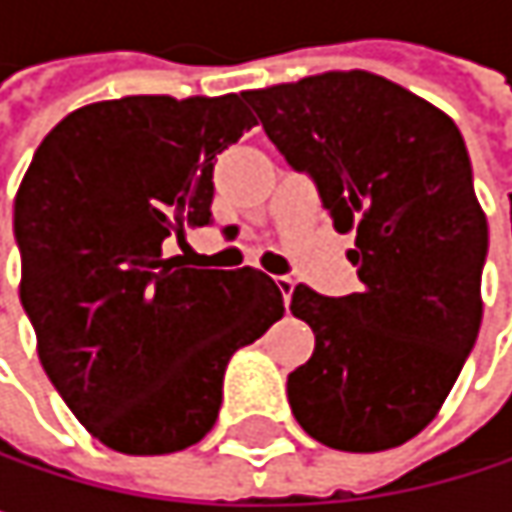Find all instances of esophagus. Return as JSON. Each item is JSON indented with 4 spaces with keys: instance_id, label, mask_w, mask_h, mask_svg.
Segmentation results:
<instances>
[{
    "instance_id": "obj_1",
    "label": "esophagus",
    "mask_w": 512,
    "mask_h": 512,
    "mask_svg": "<svg viewBox=\"0 0 512 512\" xmlns=\"http://www.w3.org/2000/svg\"><path fill=\"white\" fill-rule=\"evenodd\" d=\"M275 284H278V290H281L284 302H290V296H293V287H296V281H293L290 275H275Z\"/></svg>"
}]
</instances>
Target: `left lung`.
Here are the masks:
<instances>
[{"instance_id": "obj_1", "label": "left lung", "mask_w": 512, "mask_h": 512, "mask_svg": "<svg viewBox=\"0 0 512 512\" xmlns=\"http://www.w3.org/2000/svg\"><path fill=\"white\" fill-rule=\"evenodd\" d=\"M272 139L311 174L361 290L305 284L290 311L314 329V356L287 376L299 427L335 451H388L442 409L471 353L489 249L457 124L367 70H332L243 91Z\"/></svg>"}]
</instances>
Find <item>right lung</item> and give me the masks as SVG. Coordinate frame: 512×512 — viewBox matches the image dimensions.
<instances>
[{
  "mask_svg": "<svg viewBox=\"0 0 512 512\" xmlns=\"http://www.w3.org/2000/svg\"><path fill=\"white\" fill-rule=\"evenodd\" d=\"M255 124L237 94L91 103L52 127L20 183V302L38 356L112 451L201 442L228 358L284 314L260 269H192L162 252L213 222V159Z\"/></svg>",
  "mask_w": 512,
  "mask_h": 512,
  "instance_id": "add662e5",
  "label": "right lung"
}]
</instances>
